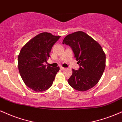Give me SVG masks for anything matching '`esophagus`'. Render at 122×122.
<instances>
[{
    "label": "esophagus",
    "instance_id": "esophagus-1",
    "mask_svg": "<svg viewBox=\"0 0 122 122\" xmlns=\"http://www.w3.org/2000/svg\"><path fill=\"white\" fill-rule=\"evenodd\" d=\"M65 67H62V66H61V67H60V69H61V70H64V69H65Z\"/></svg>",
    "mask_w": 122,
    "mask_h": 122
}]
</instances>
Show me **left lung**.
Here are the masks:
<instances>
[{
    "mask_svg": "<svg viewBox=\"0 0 122 122\" xmlns=\"http://www.w3.org/2000/svg\"><path fill=\"white\" fill-rule=\"evenodd\" d=\"M62 44L72 48L80 66L78 70L72 69V75L67 80L69 84L80 92L93 87L99 82L106 66V55L102 46L82 31L67 35Z\"/></svg>",
    "mask_w": 122,
    "mask_h": 122,
    "instance_id": "1",
    "label": "left lung"
}]
</instances>
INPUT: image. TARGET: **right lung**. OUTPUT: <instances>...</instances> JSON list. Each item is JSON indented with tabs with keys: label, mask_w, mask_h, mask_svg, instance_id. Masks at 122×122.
I'll list each match as a JSON object with an SVG mask.
<instances>
[{
	"label": "right lung",
	"mask_w": 122,
	"mask_h": 122,
	"mask_svg": "<svg viewBox=\"0 0 122 122\" xmlns=\"http://www.w3.org/2000/svg\"><path fill=\"white\" fill-rule=\"evenodd\" d=\"M61 36L48 32L36 35L21 48L18 56L19 73L26 86L36 92L48 90L52 86L59 66H46L52 46Z\"/></svg>",
	"instance_id": "obj_1"
}]
</instances>
